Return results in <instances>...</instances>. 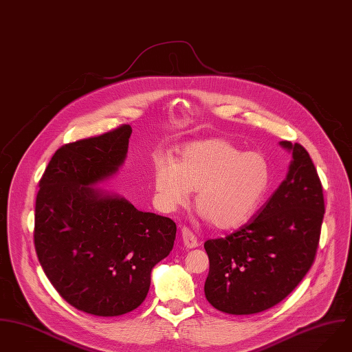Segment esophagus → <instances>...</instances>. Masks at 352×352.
Returning <instances> with one entry per match:
<instances>
[{
    "label": "esophagus",
    "mask_w": 352,
    "mask_h": 352,
    "mask_svg": "<svg viewBox=\"0 0 352 352\" xmlns=\"http://www.w3.org/2000/svg\"><path fill=\"white\" fill-rule=\"evenodd\" d=\"M181 232H182V241H184V243H185L186 248L193 249V248H197V246H199L197 236H196V234H195L189 227H185V226H184L182 230H181Z\"/></svg>",
    "instance_id": "esophagus-1"
}]
</instances>
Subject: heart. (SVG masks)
<instances>
[{
	"label": "heart",
	"instance_id": "heart-1",
	"mask_svg": "<svg viewBox=\"0 0 352 352\" xmlns=\"http://www.w3.org/2000/svg\"><path fill=\"white\" fill-rule=\"evenodd\" d=\"M152 181L166 211L186 206L197 190V211L226 230L246 223L260 208L270 190L271 166L263 152L211 139L186 145L177 164L157 160Z\"/></svg>",
	"mask_w": 352,
	"mask_h": 352
}]
</instances>
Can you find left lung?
<instances>
[{"label":"left lung","mask_w":352,"mask_h":352,"mask_svg":"<svg viewBox=\"0 0 352 352\" xmlns=\"http://www.w3.org/2000/svg\"><path fill=\"white\" fill-rule=\"evenodd\" d=\"M292 152L285 179L235 232L204 243L210 272L207 300L223 313L246 316L281 302L314 263L325 213L322 185L309 152L280 141Z\"/></svg>","instance_id":"left-lung-1"}]
</instances>
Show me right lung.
Wrapping results in <instances>:
<instances>
[{
	"instance_id": "obj_1",
	"label": "right lung",
	"mask_w": 352,
	"mask_h": 352,
	"mask_svg": "<svg viewBox=\"0 0 352 352\" xmlns=\"http://www.w3.org/2000/svg\"><path fill=\"white\" fill-rule=\"evenodd\" d=\"M132 128L63 145L49 162L35 203L34 243L57 292L77 310L116 317L145 299L152 268L174 246L170 217L136 210L95 185L117 173Z\"/></svg>"
}]
</instances>
